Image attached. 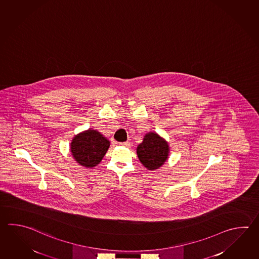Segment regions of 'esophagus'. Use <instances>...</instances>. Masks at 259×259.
Here are the masks:
<instances>
[{
	"label": "esophagus",
	"instance_id": "34e87169",
	"mask_svg": "<svg viewBox=\"0 0 259 259\" xmlns=\"http://www.w3.org/2000/svg\"><path fill=\"white\" fill-rule=\"evenodd\" d=\"M119 145H120V146H121V147H125V148H127V147H129V145H130V144H129V143H128V142H123V143H120V144H119Z\"/></svg>",
	"mask_w": 259,
	"mask_h": 259
}]
</instances>
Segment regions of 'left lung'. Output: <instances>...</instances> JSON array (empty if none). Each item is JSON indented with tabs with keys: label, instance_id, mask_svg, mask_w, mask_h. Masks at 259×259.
<instances>
[{
	"label": "left lung",
	"instance_id": "8db88e82",
	"mask_svg": "<svg viewBox=\"0 0 259 259\" xmlns=\"http://www.w3.org/2000/svg\"><path fill=\"white\" fill-rule=\"evenodd\" d=\"M169 153V143L155 132L147 133L137 148L140 162L149 170L159 169L167 161Z\"/></svg>",
	"mask_w": 259,
	"mask_h": 259
}]
</instances>
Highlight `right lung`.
<instances>
[{
    "mask_svg": "<svg viewBox=\"0 0 259 259\" xmlns=\"http://www.w3.org/2000/svg\"><path fill=\"white\" fill-rule=\"evenodd\" d=\"M109 148L110 141L92 128L75 135L70 144V151L74 160L88 169L101 163Z\"/></svg>",
    "mask_w": 259,
    "mask_h": 259,
    "instance_id": "add662e5",
    "label": "right lung"
}]
</instances>
